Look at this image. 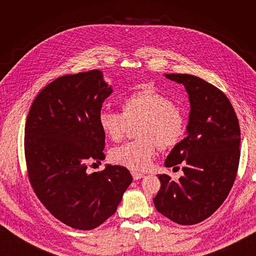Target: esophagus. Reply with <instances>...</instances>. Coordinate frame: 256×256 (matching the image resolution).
<instances>
[{
    "label": "esophagus",
    "instance_id": "obj_1",
    "mask_svg": "<svg viewBox=\"0 0 256 256\" xmlns=\"http://www.w3.org/2000/svg\"><path fill=\"white\" fill-rule=\"evenodd\" d=\"M131 175H132L134 180H141V178H143V177H144V174H142V173H138V172H131Z\"/></svg>",
    "mask_w": 256,
    "mask_h": 256
}]
</instances>
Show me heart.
<instances>
[{
    "label": "heart",
    "mask_w": 256,
    "mask_h": 256,
    "mask_svg": "<svg viewBox=\"0 0 256 256\" xmlns=\"http://www.w3.org/2000/svg\"><path fill=\"white\" fill-rule=\"evenodd\" d=\"M122 112L102 109L98 114L99 126L110 140L125 136L129 124L142 120L138 126L141 138L122 144L111 152L114 164L134 171H145L157 152L171 150L182 141L186 118L171 98L152 84H142L122 100Z\"/></svg>",
    "instance_id": "heart-1"
}]
</instances>
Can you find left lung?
Listing matches in <instances>:
<instances>
[{"label": "left lung", "mask_w": 256, "mask_h": 256, "mask_svg": "<svg viewBox=\"0 0 256 256\" xmlns=\"http://www.w3.org/2000/svg\"><path fill=\"white\" fill-rule=\"evenodd\" d=\"M166 76L187 90L191 111L188 136L166 160L168 168L182 164L184 175L177 182L158 175L161 187L154 204L173 222L192 226L209 218L233 187L240 158L239 122L228 98L214 85L187 74Z\"/></svg>", "instance_id": "left-lung-1"}]
</instances>
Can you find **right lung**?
Masks as SVG:
<instances>
[{"label": "right lung", "mask_w": 256, "mask_h": 256, "mask_svg": "<svg viewBox=\"0 0 256 256\" xmlns=\"http://www.w3.org/2000/svg\"><path fill=\"white\" fill-rule=\"evenodd\" d=\"M111 92L98 69L63 76L40 92L28 114L30 184L49 212L72 228L88 230L102 224L132 182L122 166L86 171L90 162L104 159L106 134L98 114Z\"/></svg>", "instance_id": "add662e5"}]
</instances>
